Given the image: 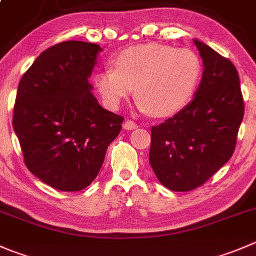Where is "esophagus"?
Returning a JSON list of instances; mask_svg holds the SVG:
<instances>
[{"label": "esophagus", "instance_id": "esophagus-1", "mask_svg": "<svg viewBox=\"0 0 256 256\" xmlns=\"http://www.w3.org/2000/svg\"><path fill=\"white\" fill-rule=\"evenodd\" d=\"M122 128H125V130H134V128H138V124L134 122L132 120H126L125 122H124Z\"/></svg>", "mask_w": 256, "mask_h": 256}]
</instances>
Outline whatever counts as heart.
Here are the masks:
<instances>
[{
  "mask_svg": "<svg viewBox=\"0 0 256 256\" xmlns=\"http://www.w3.org/2000/svg\"><path fill=\"white\" fill-rule=\"evenodd\" d=\"M112 68L95 75V88L104 104L116 110L136 90L142 112L165 118L182 110L194 96L202 65L192 50L148 42L122 50Z\"/></svg>",
  "mask_w": 256,
  "mask_h": 256,
  "instance_id": "obj_1",
  "label": "heart"
}]
</instances>
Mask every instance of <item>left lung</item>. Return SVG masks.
<instances>
[{
	"label": "left lung",
	"mask_w": 256,
	"mask_h": 256,
	"mask_svg": "<svg viewBox=\"0 0 256 256\" xmlns=\"http://www.w3.org/2000/svg\"><path fill=\"white\" fill-rule=\"evenodd\" d=\"M202 78L194 98L172 118L151 128L150 165L172 191H190L229 161L244 118L240 80L232 62L194 38Z\"/></svg>",
	"instance_id": "8db88e82"
}]
</instances>
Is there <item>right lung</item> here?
Returning a JSON list of instances; mask_svg holds the SVG:
<instances>
[{
    "instance_id": "1",
    "label": "right lung",
    "mask_w": 256,
    "mask_h": 256,
    "mask_svg": "<svg viewBox=\"0 0 256 256\" xmlns=\"http://www.w3.org/2000/svg\"><path fill=\"white\" fill-rule=\"evenodd\" d=\"M98 44L65 41L44 50L22 76L14 130L24 164L61 191H78L96 178L124 118L101 108L88 78Z\"/></svg>"
}]
</instances>
